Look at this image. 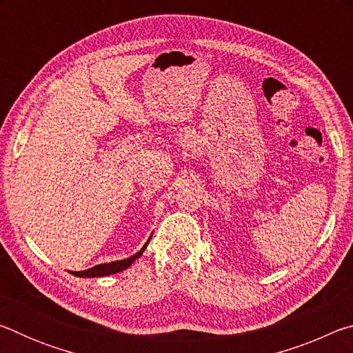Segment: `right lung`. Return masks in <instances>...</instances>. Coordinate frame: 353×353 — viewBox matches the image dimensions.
Listing matches in <instances>:
<instances>
[{"label":"right lung","instance_id":"add662e5","mask_svg":"<svg viewBox=\"0 0 353 353\" xmlns=\"http://www.w3.org/2000/svg\"><path fill=\"white\" fill-rule=\"evenodd\" d=\"M149 240H151V238H149ZM149 240H148V243H149ZM148 243L141 248L140 252H137L135 255L130 256V259L119 260V261H112V263H104V265H97V266L90 268V270L74 271V272H71V274H74L76 277H103V276H109V274H115V272L126 270V268H129L130 265H132V263L135 261V259H139V256L143 254V250L146 249Z\"/></svg>","mask_w":353,"mask_h":353}]
</instances>
